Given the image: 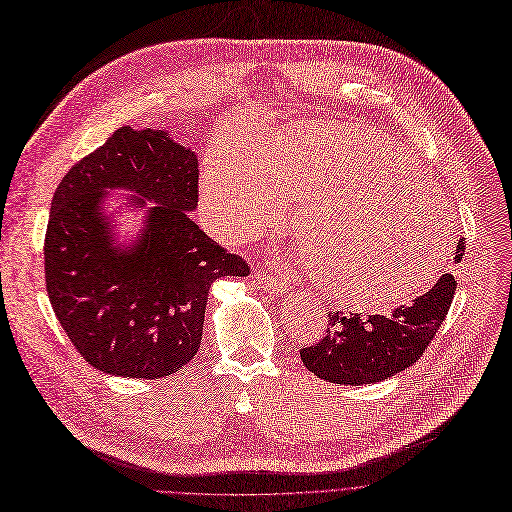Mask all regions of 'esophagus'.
Instances as JSON below:
<instances>
[{
	"label": "esophagus",
	"instance_id": "34e87169",
	"mask_svg": "<svg viewBox=\"0 0 512 512\" xmlns=\"http://www.w3.org/2000/svg\"><path fill=\"white\" fill-rule=\"evenodd\" d=\"M257 284H259V288H263L265 293H278V295H282V293L288 291V284L278 280L272 274H257Z\"/></svg>",
	"mask_w": 512,
	"mask_h": 512
}]
</instances>
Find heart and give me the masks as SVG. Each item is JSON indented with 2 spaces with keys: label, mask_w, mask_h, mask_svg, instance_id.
<instances>
[{
  "label": "heart",
  "mask_w": 512,
  "mask_h": 512,
  "mask_svg": "<svg viewBox=\"0 0 512 512\" xmlns=\"http://www.w3.org/2000/svg\"><path fill=\"white\" fill-rule=\"evenodd\" d=\"M201 207L230 238L274 226L284 198L322 291L343 307L408 301L443 270L454 219L446 198L420 180L408 154L383 133L311 121L255 148L232 136L201 165Z\"/></svg>",
  "instance_id": "b5f03b06"
}]
</instances>
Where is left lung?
Returning <instances> with one entry per match:
<instances>
[{"label":"left lung","instance_id":"1","mask_svg":"<svg viewBox=\"0 0 512 512\" xmlns=\"http://www.w3.org/2000/svg\"><path fill=\"white\" fill-rule=\"evenodd\" d=\"M464 255L462 238L456 242L454 263ZM456 293L452 272L441 274L410 305L389 316L328 314V328L320 343L301 349V360L318 379L337 385L381 383L410 368L425 353Z\"/></svg>","mask_w":512,"mask_h":512}]
</instances>
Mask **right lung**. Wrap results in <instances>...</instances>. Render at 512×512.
Wrapping results in <instances>:
<instances>
[{
    "label": "right lung",
    "mask_w": 512,
    "mask_h": 512,
    "mask_svg": "<svg viewBox=\"0 0 512 512\" xmlns=\"http://www.w3.org/2000/svg\"><path fill=\"white\" fill-rule=\"evenodd\" d=\"M113 189L145 209L133 243L116 238L105 211ZM196 205V152L165 129L121 127L62 177L43 247L46 286L87 364L125 379H161L194 360L211 284L249 276L240 255L190 219Z\"/></svg>",
    "instance_id": "add662e5"
}]
</instances>
